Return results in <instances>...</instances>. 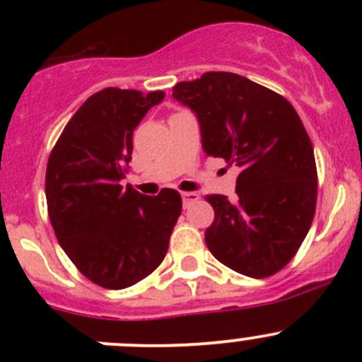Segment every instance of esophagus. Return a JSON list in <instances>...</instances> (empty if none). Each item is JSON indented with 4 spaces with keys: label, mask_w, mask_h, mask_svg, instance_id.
Returning <instances> with one entry per match:
<instances>
[{
    "label": "esophagus",
    "mask_w": 362,
    "mask_h": 362,
    "mask_svg": "<svg viewBox=\"0 0 362 362\" xmlns=\"http://www.w3.org/2000/svg\"><path fill=\"white\" fill-rule=\"evenodd\" d=\"M198 199H199V194H196V192H182V202H184V206H189V204L198 202Z\"/></svg>",
    "instance_id": "1"
}]
</instances>
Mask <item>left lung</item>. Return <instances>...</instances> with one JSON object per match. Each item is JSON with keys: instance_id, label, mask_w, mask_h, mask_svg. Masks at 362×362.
<instances>
[{"instance_id": "8db88e82", "label": "left lung", "mask_w": 362, "mask_h": 362, "mask_svg": "<svg viewBox=\"0 0 362 362\" xmlns=\"http://www.w3.org/2000/svg\"><path fill=\"white\" fill-rule=\"evenodd\" d=\"M196 113L206 156L240 168L236 199L208 194L215 218L208 250L252 279L275 275L301 247L317 203V168L308 133L280 94L228 71H208L173 87Z\"/></svg>"}]
</instances>
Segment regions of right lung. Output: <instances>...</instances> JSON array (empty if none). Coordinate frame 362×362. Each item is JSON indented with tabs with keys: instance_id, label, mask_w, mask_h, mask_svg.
<instances>
[{
	"instance_id": "1",
	"label": "right lung",
	"mask_w": 362,
	"mask_h": 362,
	"mask_svg": "<svg viewBox=\"0 0 362 362\" xmlns=\"http://www.w3.org/2000/svg\"><path fill=\"white\" fill-rule=\"evenodd\" d=\"M163 90L107 87L69 119L47 164L45 194L57 242L83 276L126 289L163 262L182 211L175 189L145 196L126 189L133 131Z\"/></svg>"
}]
</instances>
